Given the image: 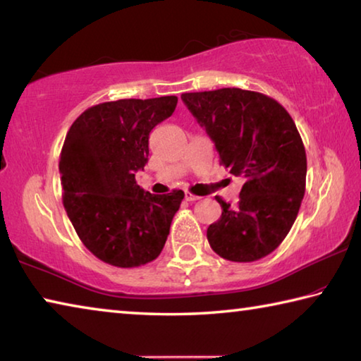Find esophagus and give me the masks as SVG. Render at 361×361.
Returning a JSON list of instances; mask_svg holds the SVG:
<instances>
[{
	"label": "esophagus",
	"mask_w": 361,
	"mask_h": 361,
	"mask_svg": "<svg viewBox=\"0 0 361 361\" xmlns=\"http://www.w3.org/2000/svg\"><path fill=\"white\" fill-rule=\"evenodd\" d=\"M185 199H186L188 202H195V200H199L200 197H199V195H194L192 192L186 191V192H185Z\"/></svg>",
	"instance_id": "34e87169"
}]
</instances>
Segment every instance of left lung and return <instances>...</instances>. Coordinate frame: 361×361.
Returning <instances> with one entry per match:
<instances>
[{"mask_svg":"<svg viewBox=\"0 0 361 361\" xmlns=\"http://www.w3.org/2000/svg\"><path fill=\"white\" fill-rule=\"evenodd\" d=\"M181 99L212 137L221 166L245 180L235 207L216 195L222 213L207 231L209 246L231 262L271 254L297 219L306 189V152L292 116L273 97L241 88Z\"/></svg>","mask_w":361,"mask_h":361,"instance_id":"obj_1","label":"left lung"}]
</instances>
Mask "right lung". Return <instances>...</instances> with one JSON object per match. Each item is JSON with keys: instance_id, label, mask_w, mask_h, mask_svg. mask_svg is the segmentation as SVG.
Listing matches in <instances>:
<instances>
[{"instance_id": "add662e5", "label": "right lung", "mask_w": 361, "mask_h": 361, "mask_svg": "<svg viewBox=\"0 0 361 361\" xmlns=\"http://www.w3.org/2000/svg\"><path fill=\"white\" fill-rule=\"evenodd\" d=\"M176 96L120 99L85 110L60 154L63 205L85 247L118 268L153 262L185 192L154 195L137 185L152 129L173 114Z\"/></svg>"}]
</instances>
